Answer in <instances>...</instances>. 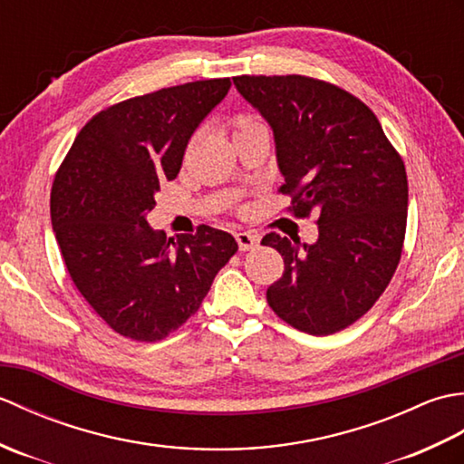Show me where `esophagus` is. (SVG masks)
Wrapping results in <instances>:
<instances>
[{"mask_svg":"<svg viewBox=\"0 0 464 464\" xmlns=\"http://www.w3.org/2000/svg\"><path fill=\"white\" fill-rule=\"evenodd\" d=\"M235 239H237V245L241 251H251L257 247L261 241L259 233H255V231H239L237 235H235Z\"/></svg>","mask_w":464,"mask_h":464,"instance_id":"obj_1","label":"esophagus"}]
</instances>
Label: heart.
Listing matches in <instances>:
<instances>
[{"label": "heart", "mask_w": 464, "mask_h": 464, "mask_svg": "<svg viewBox=\"0 0 464 464\" xmlns=\"http://www.w3.org/2000/svg\"><path fill=\"white\" fill-rule=\"evenodd\" d=\"M261 121L257 120V117H253V115H237L235 117V121H233V125H235V133L237 131H243V130H247V127H253V125H259Z\"/></svg>", "instance_id": "heart-1"}]
</instances>
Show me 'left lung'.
Masks as SVG:
<instances>
[{
  "mask_svg": "<svg viewBox=\"0 0 464 464\" xmlns=\"http://www.w3.org/2000/svg\"><path fill=\"white\" fill-rule=\"evenodd\" d=\"M237 92L269 123L281 193L295 217L317 213L319 239L265 235L283 277L269 307L303 333L333 334L367 313L395 275L407 229L409 185L401 155L367 105L304 75H239Z\"/></svg>",
  "mask_w": 464,
  "mask_h": 464,
  "instance_id": "left-lung-1",
  "label": "left lung"
}]
</instances>
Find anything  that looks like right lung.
I'll list each match as a JSON object with an SVG mask.
<instances>
[{"instance_id":"1","label":"right lung","mask_w":464,"mask_h":464,"mask_svg":"<svg viewBox=\"0 0 464 464\" xmlns=\"http://www.w3.org/2000/svg\"><path fill=\"white\" fill-rule=\"evenodd\" d=\"M229 87V77L191 82L107 107L77 133L55 173L49 207L69 277L127 339L155 343L179 329L237 253V241L209 225L173 241L145 219Z\"/></svg>"}]
</instances>
